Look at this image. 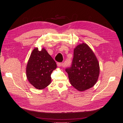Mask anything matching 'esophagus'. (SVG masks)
Listing matches in <instances>:
<instances>
[{"mask_svg":"<svg viewBox=\"0 0 123 123\" xmlns=\"http://www.w3.org/2000/svg\"><path fill=\"white\" fill-rule=\"evenodd\" d=\"M57 65L58 67H62V66H64V64H63V63H61V62H57Z\"/></svg>","mask_w":123,"mask_h":123,"instance_id":"esophagus-1","label":"esophagus"}]
</instances>
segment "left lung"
<instances>
[{"label": "left lung", "mask_w": 123, "mask_h": 123, "mask_svg": "<svg viewBox=\"0 0 123 123\" xmlns=\"http://www.w3.org/2000/svg\"><path fill=\"white\" fill-rule=\"evenodd\" d=\"M66 71L71 84L77 90L85 91L96 84L99 74V63L86 43L80 44L74 49L71 66Z\"/></svg>", "instance_id": "1"}]
</instances>
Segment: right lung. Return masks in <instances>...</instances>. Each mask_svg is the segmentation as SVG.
<instances>
[{
    "label": "right lung",
    "mask_w": 123,
    "mask_h": 123,
    "mask_svg": "<svg viewBox=\"0 0 123 123\" xmlns=\"http://www.w3.org/2000/svg\"><path fill=\"white\" fill-rule=\"evenodd\" d=\"M57 67L54 59L43 48H37L33 50L26 68L27 79L37 89H43L50 84L51 75Z\"/></svg>",
    "instance_id": "1"
}]
</instances>
